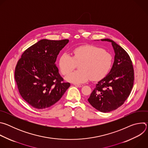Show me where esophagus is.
<instances>
[{"mask_svg": "<svg viewBox=\"0 0 148 148\" xmlns=\"http://www.w3.org/2000/svg\"><path fill=\"white\" fill-rule=\"evenodd\" d=\"M74 85L75 86H77V87H83V85L82 84H74Z\"/></svg>", "mask_w": 148, "mask_h": 148, "instance_id": "34e87169", "label": "esophagus"}]
</instances>
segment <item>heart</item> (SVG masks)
I'll list each match as a JSON object with an SVG mask.
<instances>
[{"label": "heart", "instance_id": "heart-1", "mask_svg": "<svg viewBox=\"0 0 148 148\" xmlns=\"http://www.w3.org/2000/svg\"><path fill=\"white\" fill-rule=\"evenodd\" d=\"M73 57L67 53L61 55L58 65L63 75H67L79 64V70L66 77L70 82L82 83L103 78L110 71L113 61L111 53L91 45L80 46L72 51Z\"/></svg>", "mask_w": 148, "mask_h": 148}]
</instances>
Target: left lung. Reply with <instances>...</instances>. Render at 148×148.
I'll use <instances>...</instances> for the list:
<instances>
[{"instance_id": "1", "label": "left lung", "mask_w": 148, "mask_h": 148, "mask_svg": "<svg viewBox=\"0 0 148 148\" xmlns=\"http://www.w3.org/2000/svg\"><path fill=\"white\" fill-rule=\"evenodd\" d=\"M101 40L111 42L115 54L114 62L110 73L96 84L88 101L99 111L108 112L121 107L130 95L134 70L130 56L122 47L112 40Z\"/></svg>"}]
</instances>
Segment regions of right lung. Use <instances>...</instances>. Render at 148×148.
<instances>
[{"label":"right lung","instance_id":"1","mask_svg":"<svg viewBox=\"0 0 148 148\" xmlns=\"http://www.w3.org/2000/svg\"><path fill=\"white\" fill-rule=\"evenodd\" d=\"M69 40L43 39L22 54L15 68L14 78L23 99L42 110L58 101L70 86L60 76L56 61Z\"/></svg>","mask_w":148,"mask_h":148}]
</instances>
